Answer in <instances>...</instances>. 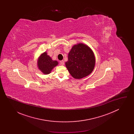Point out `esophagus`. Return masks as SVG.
Wrapping results in <instances>:
<instances>
[{
    "instance_id": "obj_1",
    "label": "esophagus",
    "mask_w": 134,
    "mask_h": 134,
    "mask_svg": "<svg viewBox=\"0 0 134 134\" xmlns=\"http://www.w3.org/2000/svg\"><path fill=\"white\" fill-rule=\"evenodd\" d=\"M60 64L61 65H64V61L63 60H61L60 61Z\"/></svg>"
}]
</instances>
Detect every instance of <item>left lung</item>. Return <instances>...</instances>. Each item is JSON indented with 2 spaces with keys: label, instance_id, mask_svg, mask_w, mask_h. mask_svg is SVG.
<instances>
[{
  "label": "left lung",
  "instance_id": "8db88e82",
  "mask_svg": "<svg viewBox=\"0 0 134 134\" xmlns=\"http://www.w3.org/2000/svg\"><path fill=\"white\" fill-rule=\"evenodd\" d=\"M65 64L72 76L80 79L92 72L95 65V57L88 46L79 44L72 47Z\"/></svg>",
  "mask_w": 134,
  "mask_h": 134
}]
</instances>
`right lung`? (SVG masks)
<instances>
[{"instance_id":"add662e5","label":"right lung","mask_w":134,"mask_h":134,"mask_svg":"<svg viewBox=\"0 0 134 134\" xmlns=\"http://www.w3.org/2000/svg\"><path fill=\"white\" fill-rule=\"evenodd\" d=\"M38 63V68L45 74H49L53 68L58 64L57 61L52 60L46 52L40 57Z\"/></svg>"}]
</instances>
